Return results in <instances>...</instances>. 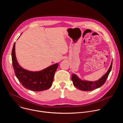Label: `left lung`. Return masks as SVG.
<instances>
[{
	"label": "left lung",
	"mask_w": 123,
	"mask_h": 123,
	"mask_svg": "<svg viewBox=\"0 0 123 123\" xmlns=\"http://www.w3.org/2000/svg\"><path fill=\"white\" fill-rule=\"evenodd\" d=\"M112 65V62H111V65L107 72L98 80L95 81H89L81 80L75 74H73L72 75V80L73 81L74 86L77 89L83 91H91L99 88L103 86L106 82L111 71Z\"/></svg>",
	"instance_id": "1"
}]
</instances>
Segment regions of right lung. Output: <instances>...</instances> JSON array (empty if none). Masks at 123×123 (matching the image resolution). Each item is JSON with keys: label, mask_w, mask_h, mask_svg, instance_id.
I'll return each mask as SVG.
<instances>
[{"label": "right lung", "mask_w": 123, "mask_h": 123, "mask_svg": "<svg viewBox=\"0 0 123 123\" xmlns=\"http://www.w3.org/2000/svg\"><path fill=\"white\" fill-rule=\"evenodd\" d=\"M14 43L12 51V64L16 77L25 88L34 92L49 89L53 82L54 75L58 64L52 65L38 72H31L22 68L17 62Z\"/></svg>", "instance_id": "add662e5"}]
</instances>
